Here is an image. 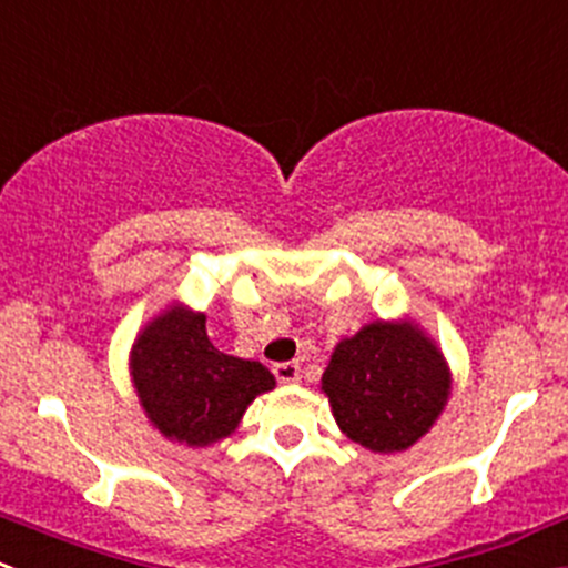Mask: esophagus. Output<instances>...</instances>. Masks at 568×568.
Segmentation results:
<instances>
[{
    "instance_id": "34e87169",
    "label": "esophagus",
    "mask_w": 568,
    "mask_h": 568,
    "mask_svg": "<svg viewBox=\"0 0 568 568\" xmlns=\"http://www.w3.org/2000/svg\"><path fill=\"white\" fill-rule=\"evenodd\" d=\"M273 374H276L278 383H297V377H301V366H297L295 361H284V364L273 366Z\"/></svg>"
}]
</instances>
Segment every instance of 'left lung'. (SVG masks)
I'll return each mask as SVG.
<instances>
[{
    "label": "left lung",
    "mask_w": 568,
    "mask_h": 568,
    "mask_svg": "<svg viewBox=\"0 0 568 568\" xmlns=\"http://www.w3.org/2000/svg\"><path fill=\"white\" fill-rule=\"evenodd\" d=\"M323 390L349 440L394 454L432 429L452 394V372L440 347L410 320H377L336 344Z\"/></svg>",
    "instance_id": "left-lung-1"
}]
</instances>
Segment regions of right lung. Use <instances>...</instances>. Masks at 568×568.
<instances>
[{
	"label": "right lung",
	"mask_w": 568,
	"mask_h": 568,
	"mask_svg": "<svg viewBox=\"0 0 568 568\" xmlns=\"http://www.w3.org/2000/svg\"><path fill=\"white\" fill-rule=\"evenodd\" d=\"M131 377L150 424L191 448L230 437L251 402L276 388V377L260 361L215 349L204 314L180 303L139 331Z\"/></svg>",
	"instance_id": "obj_1"
}]
</instances>
